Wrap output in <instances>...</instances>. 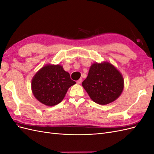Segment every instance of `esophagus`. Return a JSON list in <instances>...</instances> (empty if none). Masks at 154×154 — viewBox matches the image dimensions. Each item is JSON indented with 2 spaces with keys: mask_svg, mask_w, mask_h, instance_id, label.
Here are the masks:
<instances>
[{
  "mask_svg": "<svg viewBox=\"0 0 154 154\" xmlns=\"http://www.w3.org/2000/svg\"><path fill=\"white\" fill-rule=\"evenodd\" d=\"M82 79L80 78V79H79L78 80L76 81V83H78V84H80V83H82Z\"/></svg>",
  "mask_w": 154,
  "mask_h": 154,
  "instance_id": "1",
  "label": "esophagus"
}]
</instances>
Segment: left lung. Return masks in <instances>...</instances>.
Instances as JSON below:
<instances>
[{"mask_svg":"<svg viewBox=\"0 0 154 154\" xmlns=\"http://www.w3.org/2000/svg\"><path fill=\"white\" fill-rule=\"evenodd\" d=\"M82 86L93 101L106 105L119 97L124 88V80L122 74L112 64L96 62L91 66Z\"/></svg>","mask_w":154,"mask_h":154,"instance_id":"1","label":"left lung"}]
</instances>
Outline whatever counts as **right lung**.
Masks as SVG:
<instances>
[{
  "mask_svg": "<svg viewBox=\"0 0 154 154\" xmlns=\"http://www.w3.org/2000/svg\"><path fill=\"white\" fill-rule=\"evenodd\" d=\"M75 83L62 66L47 64L32 78L31 89L37 100L51 106L60 103L69 88Z\"/></svg>",
  "mask_w": 154,
  "mask_h": 154,
  "instance_id": "1",
  "label": "right lung"
}]
</instances>
